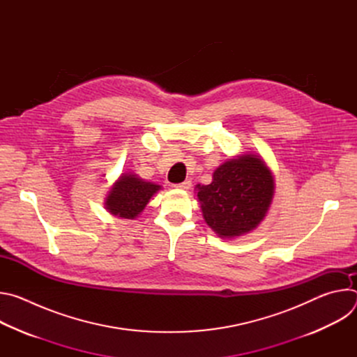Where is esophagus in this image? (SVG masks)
Masks as SVG:
<instances>
[{
    "label": "esophagus",
    "instance_id": "obj_1",
    "mask_svg": "<svg viewBox=\"0 0 357 357\" xmlns=\"http://www.w3.org/2000/svg\"><path fill=\"white\" fill-rule=\"evenodd\" d=\"M174 188H178V189H189L190 186H192V181H189V179H186V181H183L182 183H176V185H172Z\"/></svg>",
    "mask_w": 357,
    "mask_h": 357
}]
</instances>
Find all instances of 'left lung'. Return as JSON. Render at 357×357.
<instances>
[{
	"label": "left lung",
	"mask_w": 357,
	"mask_h": 357,
	"mask_svg": "<svg viewBox=\"0 0 357 357\" xmlns=\"http://www.w3.org/2000/svg\"><path fill=\"white\" fill-rule=\"evenodd\" d=\"M205 222L223 238L243 236L266 218L274 196V178L256 154L229 160L213 172L211 185H196Z\"/></svg>",
	"instance_id": "8db88e82"
}]
</instances>
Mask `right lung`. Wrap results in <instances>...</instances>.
Here are the masks:
<instances>
[{"instance_id":"obj_1","label":"right lung","mask_w":357,"mask_h":357,"mask_svg":"<svg viewBox=\"0 0 357 357\" xmlns=\"http://www.w3.org/2000/svg\"><path fill=\"white\" fill-rule=\"evenodd\" d=\"M160 189V185L145 182L135 174H123L106 197V209L114 216L134 219Z\"/></svg>"}]
</instances>
